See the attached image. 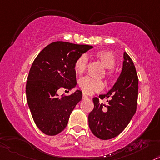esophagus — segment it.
Segmentation results:
<instances>
[{
    "mask_svg": "<svg viewBox=\"0 0 160 160\" xmlns=\"http://www.w3.org/2000/svg\"><path fill=\"white\" fill-rule=\"evenodd\" d=\"M82 96H83L84 98H88V96H87V94H85V93H83V94H82Z\"/></svg>",
    "mask_w": 160,
    "mask_h": 160,
    "instance_id": "esophagus-1",
    "label": "esophagus"
}]
</instances>
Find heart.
Segmentation results:
<instances>
[{
  "label": "heart",
  "instance_id": "b5f03b06",
  "mask_svg": "<svg viewBox=\"0 0 160 160\" xmlns=\"http://www.w3.org/2000/svg\"><path fill=\"white\" fill-rule=\"evenodd\" d=\"M94 56L100 60L104 67L106 68V76L107 78L112 80L114 74L113 68L116 65V58L114 54L108 50H100L95 52ZM87 62L88 59L85 54H82L77 58L74 64V71L77 74L82 75L84 73L87 67ZM79 87L83 92L92 94L102 90L104 87V83L100 80L86 77L80 79L79 81Z\"/></svg>",
  "mask_w": 160,
  "mask_h": 160
}]
</instances>
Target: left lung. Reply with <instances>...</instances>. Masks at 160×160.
<instances>
[{
  "instance_id": "1",
  "label": "left lung",
  "mask_w": 160,
  "mask_h": 160,
  "mask_svg": "<svg viewBox=\"0 0 160 160\" xmlns=\"http://www.w3.org/2000/svg\"><path fill=\"white\" fill-rule=\"evenodd\" d=\"M123 58L122 72L112 89L93 98L94 109L88 114V125L99 139H110L118 136L136 112L138 77L134 62L126 52ZM100 98H108L107 104L100 103Z\"/></svg>"
}]
</instances>
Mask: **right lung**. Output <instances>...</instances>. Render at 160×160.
<instances>
[{"instance_id":"obj_1","label":"right lung","mask_w":160,"mask_h":160,"mask_svg":"<svg viewBox=\"0 0 160 160\" xmlns=\"http://www.w3.org/2000/svg\"><path fill=\"white\" fill-rule=\"evenodd\" d=\"M92 48L56 41L46 46L34 60L26 82V98L32 118L45 134L54 136L63 131L71 113L81 100L80 90L60 98L58 92L60 88L68 92L75 87L74 62Z\"/></svg>"}]
</instances>
